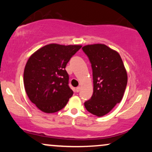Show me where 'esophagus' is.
Listing matches in <instances>:
<instances>
[{
	"label": "esophagus",
	"instance_id": "esophagus-1",
	"mask_svg": "<svg viewBox=\"0 0 152 152\" xmlns=\"http://www.w3.org/2000/svg\"><path fill=\"white\" fill-rule=\"evenodd\" d=\"M80 90H81V88H80V87H79V86H78V87H77V88H76V92H77V93H78V92H79V91H80Z\"/></svg>",
	"mask_w": 152,
	"mask_h": 152
}]
</instances>
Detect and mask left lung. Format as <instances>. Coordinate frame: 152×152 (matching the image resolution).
Returning a JSON list of instances; mask_svg holds the SVG:
<instances>
[{
    "mask_svg": "<svg viewBox=\"0 0 152 152\" xmlns=\"http://www.w3.org/2000/svg\"><path fill=\"white\" fill-rule=\"evenodd\" d=\"M82 50L91 64L93 95L84 103L91 114L102 116L109 112L123 98L127 74L117 52L104 44L85 46Z\"/></svg>",
    "mask_w": 152,
    "mask_h": 152,
    "instance_id": "left-lung-1",
    "label": "left lung"
}]
</instances>
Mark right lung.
<instances>
[{
	"label": "right lung",
	"instance_id": "right-lung-1",
	"mask_svg": "<svg viewBox=\"0 0 152 152\" xmlns=\"http://www.w3.org/2000/svg\"><path fill=\"white\" fill-rule=\"evenodd\" d=\"M81 46L48 44L36 51L28 60L23 83L31 102L45 113H55L72 96L66 66Z\"/></svg>",
	"mask_w": 152,
	"mask_h": 152
}]
</instances>
